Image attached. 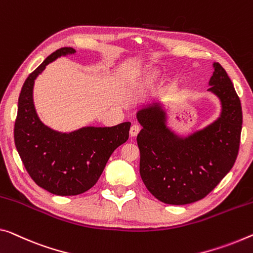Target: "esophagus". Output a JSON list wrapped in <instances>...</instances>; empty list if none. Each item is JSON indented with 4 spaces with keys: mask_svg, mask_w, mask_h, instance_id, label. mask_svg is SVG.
I'll return each instance as SVG.
<instances>
[{
    "mask_svg": "<svg viewBox=\"0 0 253 253\" xmlns=\"http://www.w3.org/2000/svg\"><path fill=\"white\" fill-rule=\"evenodd\" d=\"M139 132H140V126H138V124H133V126H132L131 129H130L131 137H135V135H137Z\"/></svg>",
    "mask_w": 253,
    "mask_h": 253,
    "instance_id": "1",
    "label": "esophagus"
}]
</instances>
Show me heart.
Listing matches in <instances>:
<instances>
[{
  "instance_id": "1",
  "label": "heart",
  "mask_w": 253,
  "mask_h": 253,
  "mask_svg": "<svg viewBox=\"0 0 253 253\" xmlns=\"http://www.w3.org/2000/svg\"><path fill=\"white\" fill-rule=\"evenodd\" d=\"M158 77L159 75L156 69L151 67H146L142 70H140L135 81H137V84H141L143 87H151L155 83H156Z\"/></svg>"
}]
</instances>
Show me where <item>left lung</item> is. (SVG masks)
<instances>
[{
	"instance_id": "1",
	"label": "left lung",
	"mask_w": 253,
	"mask_h": 253,
	"mask_svg": "<svg viewBox=\"0 0 253 253\" xmlns=\"http://www.w3.org/2000/svg\"><path fill=\"white\" fill-rule=\"evenodd\" d=\"M208 91L218 97L219 118L203 130L180 137L167 127L161 105L138 111L140 175L162 203L186 205L203 199L230 172L238 157L242 107L230 77L213 63Z\"/></svg>"
}]
</instances>
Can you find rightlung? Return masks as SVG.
<instances>
[{
	"instance_id": "1",
	"label": "right lung",
	"mask_w": 253,
	"mask_h": 253,
	"mask_svg": "<svg viewBox=\"0 0 253 253\" xmlns=\"http://www.w3.org/2000/svg\"><path fill=\"white\" fill-rule=\"evenodd\" d=\"M62 47L50 54L23 84L14 123V143L27 172L38 186L56 196H77L92 188L113 151L129 139L130 122L111 127L84 126L70 133L52 130L35 110L38 75L57 57L75 54Z\"/></svg>"
}]
</instances>
